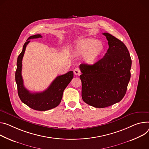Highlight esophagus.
I'll return each instance as SVG.
<instances>
[{"label": "esophagus", "mask_w": 149, "mask_h": 149, "mask_svg": "<svg viewBox=\"0 0 149 149\" xmlns=\"http://www.w3.org/2000/svg\"><path fill=\"white\" fill-rule=\"evenodd\" d=\"M74 72L75 75H79L81 74V71H80L79 69L78 68H75L74 70Z\"/></svg>", "instance_id": "obj_1"}]
</instances>
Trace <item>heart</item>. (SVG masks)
<instances>
[{
	"label": "heart",
	"instance_id": "b5f03b06",
	"mask_svg": "<svg viewBox=\"0 0 149 149\" xmlns=\"http://www.w3.org/2000/svg\"><path fill=\"white\" fill-rule=\"evenodd\" d=\"M104 50L103 44L93 38L79 40L72 51L74 56L84 55V61L88 64L95 63Z\"/></svg>",
	"mask_w": 149,
	"mask_h": 149
}]
</instances>
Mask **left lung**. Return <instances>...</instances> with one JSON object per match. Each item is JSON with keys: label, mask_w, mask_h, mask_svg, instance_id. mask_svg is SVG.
Wrapping results in <instances>:
<instances>
[{"label": "left lung", "mask_w": 149, "mask_h": 149, "mask_svg": "<svg viewBox=\"0 0 149 149\" xmlns=\"http://www.w3.org/2000/svg\"><path fill=\"white\" fill-rule=\"evenodd\" d=\"M103 34L109 45L105 55L93 65H79L82 99L87 104L99 108L113 105L123 99L131 77L132 63L124 43L109 33Z\"/></svg>", "instance_id": "left-lung-1"}]
</instances>
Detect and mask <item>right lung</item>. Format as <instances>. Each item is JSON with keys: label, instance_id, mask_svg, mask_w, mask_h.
I'll use <instances>...</instances> for the list:
<instances>
[{"label": "right lung", "instance_id": "right-lung-1", "mask_svg": "<svg viewBox=\"0 0 149 149\" xmlns=\"http://www.w3.org/2000/svg\"><path fill=\"white\" fill-rule=\"evenodd\" d=\"M40 34L31 36L26 40L23 46L21 53L18 57L15 81L17 84L18 94L21 100L31 109L39 111H45L58 106L61 102L63 93L67 86L74 77V72L71 71L65 74L58 76L53 81L50 86L43 92L31 93L24 86L21 75L22 60L26 46L29 43L30 39L41 38Z\"/></svg>", "mask_w": 149, "mask_h": 149}]
</instances>
